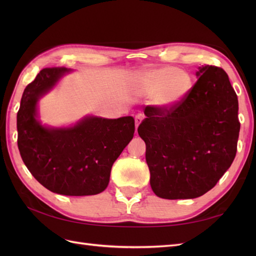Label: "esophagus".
Masks as SVG:
<instances>
[{
    "mask_svg": "<svg viewBox=\"0 0 256 256\" xmlns=\"http://www.w3.org/2000/svg\"><path fill=\"white\" fill-rule=\"evenodd\" d=\"M142 120H143V116L141 114H138L136 116V130H138V126H140V124L142 122Z\"/></svg>",
    "mask_w": 256,
    "mask_h": 256,
    "instance_id": "34e87169",
    "label": "esophagus"
}]
</instances>
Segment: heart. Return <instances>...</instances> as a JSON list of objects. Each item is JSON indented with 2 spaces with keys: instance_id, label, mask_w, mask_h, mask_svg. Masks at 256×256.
I'll return each mask as SVG.
<instances>
[{
  "instance_id": "b5f03b06",
  "label": "heart",
  "mask_w": 256,
  "mask_h": 256,
  "mask_svg": "<svg viewBox=\"0 0 256 256\" xmlns=\"http://www.w3.org/2000/svg\"><path fill=\"white\" fill-rule=\"evenodd\" d=\"M193 85L194 81L188 72L172 66L152 69L138 81V92L146 97H152V106L162 111L180 106L190 95Z\"/></svg>"
}]
</instances>
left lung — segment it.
Segmentation results:
<instances>
[{"instance_id": "left-lung-1", "label": "left lung", "mask_w": 256, "mask_h": 256, "mask_svg": "<svg viewBox=\"0 0 256 256\" xmlns=\"http://www.w3.org/2000/svg\"><path fill=\"white\" fill-rule=\"evenodd\" d=\"M190 95L172 110L146 106L138 128L154 194L196 198L233 164L240 130L238 99L222 68L198 67Z\"/></svg>"}]
</instances>
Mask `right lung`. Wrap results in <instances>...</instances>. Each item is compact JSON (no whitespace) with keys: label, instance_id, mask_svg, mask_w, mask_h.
<instances>
[{"label":"right lung","instance_id":"obj_1","mask_svg":"<svg viewBox=\"0 0 256 256\" xmlns=\"http://www.w3.org/2000/svg\"><path fill=\"white\" fill-rule=\"evenodd\" d=\"M72 72L44 68L26 88L17 114L18 148L30 174L44 188L63 196H94L109 184L114 161L134 138V120L90 115L70 127L42 125L38 102Z\"/></svg>","mask_w":256,"mask_h":256}]
</instances>
